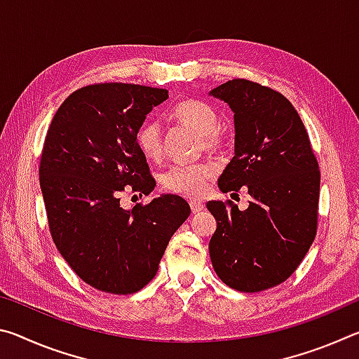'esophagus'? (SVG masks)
<instances>
[{
    "label": "esophagus",
    "mask_w": 359,
    "mask_h": 359,
    "mask_svg": "<svg viewBox=\"0 0 359 359\" xmlns=\"http://www.w3.org/2000/svg\"><path fill=\"white\" fill-rule=\"evenodd\" d=\"M190 208L193 214H198V212H201L204 209V204L201 201H198V199H191Z\"/></svg>",
    "instance_id": "esophagus-1"
}]
</instances>
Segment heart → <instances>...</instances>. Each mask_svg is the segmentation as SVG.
<instances>
[{
  "mask_svg": "<svg viewBox=\"0 0 359 359\" xmlns=\"http://www.w3.org/2000/svg\"><path fill=\"white\" fill-rule=\"evenodd\" d=\"M171 117L180 125L188 126L199 133V147L205 150H217L222 147L223 136L218 131L217 111L208 102L199 100H185L175 104ZM139 150L149 158L158 160L163 151L161 130L156 121L147 120L139 126L136 133ZM215 174V168L210 163H194V165H174L163 174V185L169 191L184 194V196H199L205 190L208 180Z\"/></svg>",
  "mask_w": 359,
  "mask_h": 359,
  "instance_id": "b5f03b06",
  "label": "heart"
}]
</instances>
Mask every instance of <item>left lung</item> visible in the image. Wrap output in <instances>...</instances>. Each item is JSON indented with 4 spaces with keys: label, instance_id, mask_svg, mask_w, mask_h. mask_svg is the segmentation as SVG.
<instances>
[{
    "label": "left lung",
    "instance_id": "left-lung-1",
    "mask_svg": "<svg viewBox=\"0 0 359 359\" xmlns=\"http://www.w3.org/2000/svg\"><path fill=\"white\" fill-rule=\"evenodd\" d=\"M234 114V156L218 179L223 193L250 194L245 210L209 201L217 220L212 266L228 287L255 293L293 274L317 233L320 171L304 123L276 90L233 79L210 90Z\"/></svg>",
    "mask_w": 359,
    "mask_h": 359
}]
</instances>
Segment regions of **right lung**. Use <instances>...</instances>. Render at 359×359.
<instances>
[{
	"mask_svg": "<svg viewBox=\"0 0 359 359\" xmlns=\"http://www.w3.org/2000/svg\"><path fill=\"white\" fill-rule=\"evenodd\" d=\"M166 100L163 88L88 85L63 101L48 126L39 184L52 239L71 269L106 293L144 288L191 212L177 194L120 205L125 187L150 194L156 185L136 133Z\"/></svg>",
	"mask_w": 359,
	"mask_h": 359,
	"instance_id": "right-lung-1",
	"label": "right lung"
}]
</instances>
